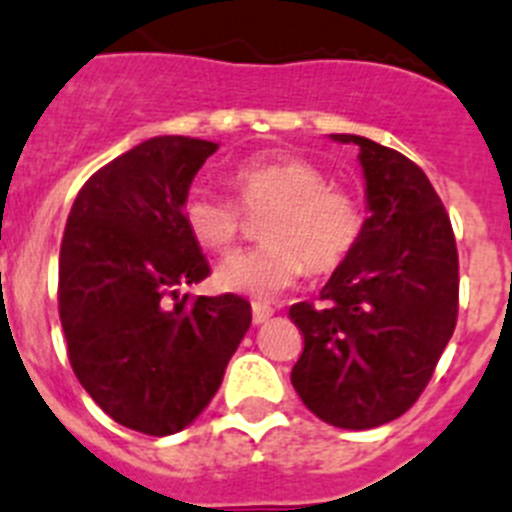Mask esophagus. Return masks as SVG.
Instances as JSON below:
<instances>
[{
	"mask_svg": "<svg viewBox=\"0 0 512 512\" xmlns=\"http://www.w3.org/2000/svg\"><path fill=\"white\" fill-rule=\"evenodd\" d=\"M270 317H273V309L268 304H252V322L265 324Z\"/></svg>",
	"mask_w": 512,
	"mask_h": 512,
	"instance_id": "obj_1",
	"label": "esophagus"
}]
</instances>
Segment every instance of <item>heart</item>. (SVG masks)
<instances>
[{
	"instance_id": "b5f03b06",
	"label": "heart",
	"mask_w": 512,
	"mask_h": 512,
	"mask_svg": "<svg viewBox=\"0 0 512 512\" xmlns=\"http://www.w3.org/2000/svg\"><path fill=\"white\" fill-rule=\"evenodd\" d=\"M231 198L193 190L182 201V221L203 250L229 252L244 229L245 213H262V242L216 270L224 291L268 301L311 273H332L361 244L366 208L348 188L332 185L317 164L288 151L239 162L226 177Z\"/></svg>"
}]
</instances>
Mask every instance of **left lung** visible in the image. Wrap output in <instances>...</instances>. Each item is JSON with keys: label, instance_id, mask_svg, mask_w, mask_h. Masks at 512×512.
Here are the masks:
<instances>
[{"label": "left lung", "instance_id": "1", "mask_svg": "<svg viewBox=\"0 0 512 512\" xmlns=\"http://www.w3.org/2000/svg\"><path fill=\"white\" fill-rule=\"evenodd\" d=\"M368 216L361 244L322 288L291 306L304 353L291 371L301 402L335 428L397 420L428 386L459 314V252L428 175L399 151L353 133Z\"/></svg>", "mask_w": 512, "mask_h": 512}]
</instances>
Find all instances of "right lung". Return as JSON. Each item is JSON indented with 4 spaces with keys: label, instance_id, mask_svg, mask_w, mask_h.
<instances>
[{
    "label": "right lung",
    "instance_id": "right-lung-1",
    "mask_svg": "<svg viewBox=\"0 0 512 512\" xmlns=\"http://www.w3.org/2000/svg\"><path fill=\"white\" fill-rule=\"evenodd\" d=\"M216 149L188 136L133 146L84 182L61 239L71 368L102 412L146 435L180 433L206 410L252 322L242 296L177 293L211 273L182 201Z\"/></svg>",
    "mask_w": 512,
    "mask_h": 512
}]
</instances>
